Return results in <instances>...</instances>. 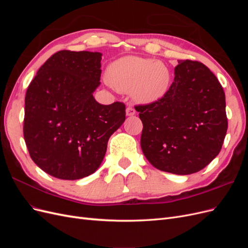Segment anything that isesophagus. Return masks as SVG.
I'll list each match as a JSON object with an SVG mask.
<instances>
[{
	"mask_svg": "<svg viewBox=\"0 0 248 248\" xmlns=\"http://www.w3.org/2000/svg\"><path fill=\"white\" fill-rule=\"evenodd\" d=\"M126 115L127 116L136 115V109H134V108H132V107H128L126 108Z\"/></svg>",
	"mask_w": 248,
	"mask_h": 248,
	"instance_id": "obj_1",
	"label": "esophagus"
}]
</instances>
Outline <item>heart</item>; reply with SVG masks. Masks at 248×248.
I'll use <instances>...</instances> for the list:
<instances>
[{"mask_svg": "<svg viewBox=\"0 0 248 248\" xmlns=\"http://www.w3.org/2000/svg\"><path fill=\"white\" fill-rule=\"evenodd\" d=\"M109 84L121 92L132 90L134 99L142 103L159 100L170 84L167 65L153 59L128 56L111 63L108 70Z\"/></svg>", "mask_w": 248, "mask_h": 248, "instance_id": "obj_1", "label": "heart"}]
</instances>
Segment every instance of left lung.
I'll return each instance as SVG.
<instances>
[{"mask_svg": "<svg viewBox=\"0 0 248 248\" xmlns=\"http://www.w3.org/2000/svg\"><path fill=\"white\" fill-rule=\"evenodd\" d=\"M175 78L159 100L136 106L142 122L140 146L160 170L189 175L220 152L228 130L226 95L206 65L180 60Z\"/></svg>", "mask_w": 248, "mask_h": 248, "instance_id": "8db88e82", "label": "left lung"}]
</instances>
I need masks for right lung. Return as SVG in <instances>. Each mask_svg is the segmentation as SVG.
<instances>
[{
  "label": "right lung",
  "instance_id": "right-lung-1",
  "mask_svg": "<svg viewBox=\"0 0 248 248\" xmlns=\"http://www.w3.org/2000/svg\"><path fill=\"white\" fill-rule=\"evenodd\" d=\"M101 54L60 50L37 72L25 98L24 138L42 170L63 180L99 168L108 141L125 121V104L97 102Z\"/></svg>",
  "mask_w": 248,
  "mask_h": 248
}]
</instances>
